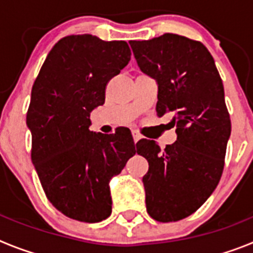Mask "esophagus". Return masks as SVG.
Wrapping results in <instances>:
<instances>
[{
	"label": "esophagus",
	"instance_id": "1",
	"mask_svg": "<svg viewBox=\"0 0 253 253\" xmlns=\"http://www.w3.org/2000/svg\"><path fill=\"white\" fill-rule=\"evenodd\" d=\"M131 134H133V139H134V143H137L138 140H139L140 138H142V135H140V134L138 133L137 130H133V131H131Z\"/></svg>",
	"mask_w": 253,
	"mask_h": 253
}]
</instances>
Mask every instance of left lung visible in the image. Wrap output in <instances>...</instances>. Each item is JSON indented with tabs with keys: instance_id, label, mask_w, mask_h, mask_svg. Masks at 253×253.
<instances>
[{
	"instance_id": "1",
	"label": "left lung",
	"mask_w": 253,
	"mask_h": 253,
	"mask_svg": "<svg viewBox=\"0 0 253 253\" xmlns=\"http://www.w3.org/2000/svg\"><path fill=\"white\" fill-rule=\"evenodd\" d=\"M129 44L140 71L157 81V115H172L177 133L165 151L154 140L137 143L149 165L143 176L147 211L157 222H177L195 213L222 177L231 135L224 87L198 40L167 33Z\"/></svg>"
}]
</instances>
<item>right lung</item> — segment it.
<instances>
[{"instance_id":"add662e5","label":"right lung","mask_w":253,"mask_h":253,"mask_svg":"<svg viewBox=\"0 0 253 253\" xmlns=\"http://www.w3.org/2000/svg\"><path fill=\"white\" fill-rule=\"evenodd\" d=\"M126 42L68 35L49 51L31 88L26 124L31 161L49 202L80 222L111 214L109 182L137 153L126 129L91 131L90 114L105 102V88L130 60Z\"/></svg>"}]
</instances>
